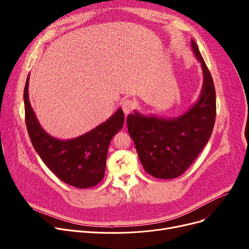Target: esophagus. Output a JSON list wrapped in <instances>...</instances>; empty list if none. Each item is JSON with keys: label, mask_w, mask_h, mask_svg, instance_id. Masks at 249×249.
<instances>
[{"label": "esophagus", "mask_w": 249, "mask_h": 249, "mask_svg": "<svg viewBox=\"0 0 249 249\" xmlns=\"http://www.w3.org/2000/svg\"><path fill=\"white\" fill-rule=\"evenodd\" d=\"M135 107H136V103H135V101H133V100H131V99L125 100V101L122 103V109H123L124 113H125L126 115L129 114L130 112H132Z\"/></svg>", "instance_id": "34e87169"}]
</instances>
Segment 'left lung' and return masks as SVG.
I'll return each mask as SVG.
<instances>
[{"label":"left lung","instance_id":"obj_1","mask_svg":"<svg viewBox=\"0 0 249 249\" xmlns=\"http://www.w3.org/2000/svg\"><path fill=\"white\" fill-rule=\"evenodd\" d=\"M202 64L204 86L199 101L175 119L129 114L127 127L143 168L156 178H175L184 174L211 137L216 119V90L210 71L192 40Z\"/></svg>","mask_w":249,"mask_h":249}]
</instances>
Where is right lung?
<instances>
[{"label": "right lung", "instance_id": "obj_1", "mask_svg": "<svg viewBox=\"0 0 249 249\" xmlns=\"http://www.w3.org/2000/svg\"><path fill=\"white\" fill-rule=\"evenodd\" d=\"M29 75L24 89L25 122L30 140L42 161L60 180L87 189L98 185L106 169L109 144L124 125V113L118 110L91 131L71 140H58L47 134L38 123L30 106Z\"/></svg>", "mask_w": 249, "mask_h": 249}]
</instances>
